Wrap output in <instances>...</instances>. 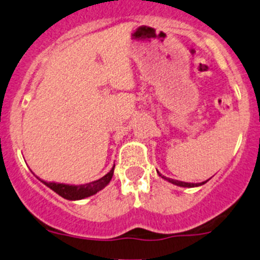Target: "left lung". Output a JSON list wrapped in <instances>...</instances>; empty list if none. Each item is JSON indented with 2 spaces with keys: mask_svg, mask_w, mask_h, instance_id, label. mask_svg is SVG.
<instances>
[{
  "mask_svg": "<svg viewBox=\"0 0 260 260\" xmlns=\"http://www.w3.org/2000/svg\"><path fill=\"white\" fill-rule=\"evenodd\" d=\"M157 173H158V175L161 176V179L167 180V181L172 182V184L176 185V186H181V187H197V186L204 185V184H206L207 181H208V180H207V181L200 182V184H190V182H184V181H178V180H174V179H168V178H166V176H163V175H161V174H160L159 172H157Z\"/></svg>",
  "mask_w": 260,
  "mask_h": 260,
  "instance_id": "8db88e82",
  "label": "left lung"
}]
</instances>
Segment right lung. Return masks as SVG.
<instances>
[{
  "instance_id": "right-lung-1",
  "label": "right lung",
  "mask_w": 260,
  "mask_h": 260,
  "mask_svg": "<svg viewBox=\"0 0 260 260\" xmlns=\"http://www.w3.org/2000/svg\"><path fill=\"white\" fill-rule=\"evenodd\" d=\"M115 167V166H114ZM114 167L112 168L111 172L107 173L105 176L96 180V181L88 182V184L84 185H67V184H58V182H47L45 180L39 179L42 184H45L47 187H50L52 191H54L56 193L59 194L60 197L66 198L69 201H79L84 200V198L92 196V194L97 193V192L105 188L107 185L109 184V181L112 180L113 173H114Z\"/></svg>"
}]
</instances>
